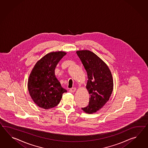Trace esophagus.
Listing matches in <instances>:
<instances>
[{
  "instance_id": "obj_1",
  "label": "esophagus",
  "mask_w": 148,
  "mask_h": 148,
  "mask_svg": "<svg viewBox=\"0 0 148 148\" xmlns=\"http://www.w3.org/2000/svg\"><path fill=\"white\" fill-rule=\"evenodd\" d=\"M76 90V88H71V89L69 90V91H70L71 92H74Z\"/></svg>"
}]
</instances>
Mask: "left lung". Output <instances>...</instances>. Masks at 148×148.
Listing matches in <instances>:
<instances>
[{"label":"left lung","mask_w":148,"mask_h":148,"mask_svg":"<svg viewBox=\"0 0 148 148\" xmlns=\"http://www.w3.org/2000/svg\"><path fill=\"white\" fill-rule=\"evenodd\" d=\"M76 53L87 71L86 88L90 95L89 105L82 109L92 114L102 108L111 97L113 89L112 74L108 65L92 52L77 51Z\"/></svg>","instance_id":"8db88e82"}]
</instances>
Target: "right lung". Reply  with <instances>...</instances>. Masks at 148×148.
<instances>
[{
  "instance_id": "add662e5",
  "label": "right lung",
  "mask_w": 148,
  "mask_h": 148,
  "mask_svg": "<svg viewBox=\"0 0 148 148\" xmlns=\"http://www.w3.org/2000/svg\"><path fill=\"white\" fill-rule=\"evenodd\" d=\"M66 53L63 51L49 53L36 62L30 74L28 88L37 106L44 109L53 108L60 101L67 90L55 76L56 66Z\"/></svg>"
}]
</instances>
